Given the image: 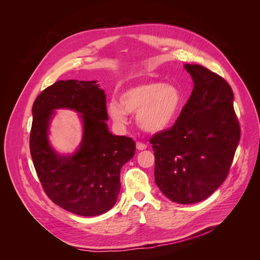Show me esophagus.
Returning <instances> with one entry per match:
<instances>
[{"mask_svg":"<svg viewBox=\"0 0 260 260\" xmlns=\"http://www.w3.org/2000/svg\"><path fill=\"white\" fill-rule=\"evenodd\" d=\"M147 146L146 144L142 143V142H137V148L139 149V151H143V149H145Z\"/></svg>","mask_w":260,"mask_h":260,"instance_id":"34e87169","label":"esophagus"}]
</instances>
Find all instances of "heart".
I'll use <instances>...</instances> for the list:
<instances>
[{
  "label": "heart",
  "mask_w": 260,
  "mask_h": 260,
  "mask_svg": "<svg viewBox=\"0 0 260 260\" xmlns=\"http://www.w3.org/2000/svg\"><path fill=\"white\" fill-rule=\"evenodd\" d=\"M182 103V94L176 86L160 81H146L121 92L119 103L108 102L106 109L117 124H127L128 113H137V123L141 129L158 133L176 119Z\"/></svg>",
  "instance_id": "b5f03b06"
}]
</instances>
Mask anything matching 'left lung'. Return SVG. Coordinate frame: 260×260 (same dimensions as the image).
I'll use <instances>...</instances> for the list:
<instances>
[{"mask_svg": "<svg viewBox=\"0 0 260 260\" xmlns=\"http://www.w3.org/2000/svg\"><path fill=\"white\" fill-rule=\"evenodd\" d=\"M194 88L172 128L149 142L155 182L178 204L207 199L225 180L240 142L234 95L223 78L201 65L185 64Z\"/></svg>", "mask_w": 260, "mask_h": 260, "instance_id": "left-lung-1", "label": "left lung"}]
</instances>
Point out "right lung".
Segmentation results:
<instances>
[{"label":"right lung","mask_w":260,"mask_h":260,"mask_svg":"<svg viewBox=\"0 0 260 260\" xmlns=\"http://www.w3.org/2000/svg\"><path fill=\"white\" fill-rule=\"evenodd\" d=\"M98 81L59 80L42 91L32 106L30 153L46 195L73 214H105L117 202L120 169L136 153L131 138L114 136L106 121V96ZM80 113L83 139L73 154H59L48 140L56 109Z\"/></svg>","instance_id":"1"}]
</instances>
